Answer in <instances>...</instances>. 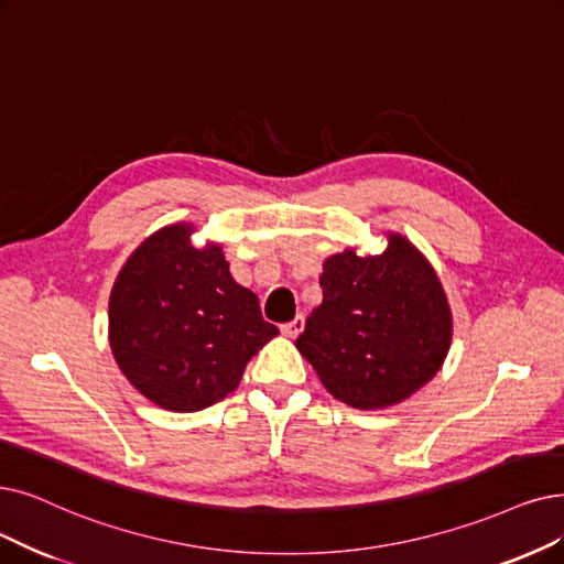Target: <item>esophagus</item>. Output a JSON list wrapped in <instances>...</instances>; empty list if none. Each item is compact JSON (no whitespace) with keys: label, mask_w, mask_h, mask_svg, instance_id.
I'll return each mask as SVG.
<instances>
[{"label":"esophagus","mask_w":564,"mask_h":564,"mask_svg":"<svg viewBox=\"0 0 564 564\" xmlns=\"http://www.w3.org/2000/svg\"><path fill=\"white\" fill-rule=\"evenodd\" d=\"M305 328V319H303V314H299L296 319H291L289 324H282V333L286 335V337H299V333Z\"/></svg>","instance_id":"1"}]
</instances>
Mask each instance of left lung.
<instances>
[{
    "mask_svg": "<svg viewBox=\"0 0 564 564\" xmlns=\"http://www.w3.org/2000/svg\"><path fill=\"white\" fill-rule=\"evenodd\" d=\"M324 301L296 340L330 395L384 410L416 393L452 347V310L433 265L398 234L387 250L324 261Z\"/></svg>",
    "mask_w": 564,
    "mask_h": 564,
    "instance_id": "obj_1",
    "label": "left lung"
}]
</instances>
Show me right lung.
<instances>
[{"instance_id": "right-lung-1", "label": "right lung", "mask_w": 564, "mask_h": 564, "mask_svg": "<svg viewBox=\"0 0 564 564\" xmlns=\"http://www.w3.org/2000/svg\"><path fill=\"white\" fill-rule=\"evenodd\" d=\"M192 224L137 247L112 284L108 340L124 377L171 412H198L240 384L250 358L280 333L240 286L219 245L196 250Z\"/></svg>"}]
</instances>
